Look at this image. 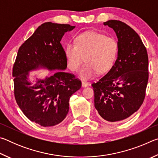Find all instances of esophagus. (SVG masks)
<instances>
[{
	"label": "esophagus",
	"instance_id": "obj_1",
	"mask_svg": "<svg viewBox=\"0 0 158 158\" xmlns=\"http://www.w3.org/2000/svg\"><path fill=\"white\" fill-rule=\"evenodd\" d=\"M89 85V84L88 82H86V81H81V85H82L83 87H86Z\"/></svg>",
	"mask_w": 158,
	"mask_h": 158
}]
</instances>
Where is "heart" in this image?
<instances>
[{
    "label": "heart",
    "instance_id": "heart-1",
    "mask_svg": "<svg viewBox=\"0 0 158 158\" xmlns=\"http://www.w3.org/2000/svg\"><path fill=\"white\" fill-rule=\"evenodd\" d=\"M118 53L116 39L96 31H87L75 38V44L68 43L65 49L68 68L79 70L83 60L85 63L79 72L83 79L91 78L97 72L105 73L114 65Z\"/></svg>",
    "mask_w": 158,
    "mask_h": 158
}]
</instances>
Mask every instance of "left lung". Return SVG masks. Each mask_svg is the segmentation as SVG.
I'll return each instance as SVG.
<instances>
[{
  "instance_id": "obj_1",
  "label": "left lung",
  "mask_w": 158,
  "mask_h": 158,
  "mask_svg": "<svg viewBox=\"0 0 158 158\" xmlns=\"http://www.w3.org/2000/svg\"><path fill=\"white\" fill-rule=\"evenodd\" d=\"M104 25L113 28L118 38V54L107 74L92 86L95 107L109 122L122 121L142 105L148 80V57L139 35L126 23L109 20Z\"/></svg>"
}]
</instances>
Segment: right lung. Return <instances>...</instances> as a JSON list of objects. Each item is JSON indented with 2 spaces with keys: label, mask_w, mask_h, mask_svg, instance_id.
Segmentation results:
<instances>
[{
  "label": "right lung",
  "mask_w": 158,
  "mask_h": 158,
  "mask_svg": "<svg viewBox=\"0 0 158 158\" xmlns=\"http://www.w3.org/2000/svg\"><path fill=\"white\" fill-rule=\"evenodd\" d=\"M75 26L42 23L19 49L13 66L15 96L17 105L31 121L43 127L62 122L69 111V100L81 83L67 73V60L61 39ZM40 69L57 70L50 77L29 80L30 73Z\"/></svg>",
  "instance_id": "right-lung-1"
}]
</instances>
